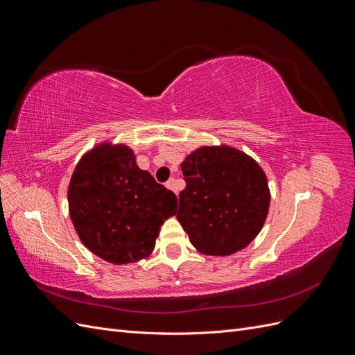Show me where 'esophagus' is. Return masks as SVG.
<instances>
[{
  "label": "esophagus",
  "mask_w": 355,
  "mask_h": 355,
  "mask_svg": "<svg viewBox=\"0 0 355 355\" xmlns=\"http://www.w3.org/2000/svg\"><path fill=\"white\" fill-rule=\"evenodd\" d=\"M166 187H167L168 189H171V191H175L176 194H178V191H176V185H175V179H170V180H167V182H166Z\"/></svg>",
  "instance_id": "esophagus-1"
}]
</instances>
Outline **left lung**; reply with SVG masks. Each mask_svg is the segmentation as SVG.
<instances>
[{
    "label": "left lung",
    "instance_id": "8db88e82",
    "mask_svg": "<svg viewBox=\"0 0 355 355\" xmlns=\"http://www.w3.org/2000/svg\"><path fill=\"white\" fill-rule=\"evenodd\" d=\"M187 187L176 218L204 254L244 249L263 227L270 189L261 166L230 146H202L180 164Z\"/></svg>",
    "mask_w": 355,
    "mask_h": 355
}]
</instances>
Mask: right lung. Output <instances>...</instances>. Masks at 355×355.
I'll list each match as a JSON object with an SVG mask.
<instances>
[{"label": "right lung", "mask_w": 355, "mask_h": 355, "mask_svg": "<svg viewBox=\"0 0 355 355\" xmlns=\"http://www.w3.org/2000/svg\"><path fill=\"white\" fill-rule=\"evenodd\" d=\"M68 202L84 245L115 265L151 254L161 225L178 210L175 192L139 168L132 149L110 144L81 158L69 182Z\"/></svg>", "instance_id": "obj_1"}]
</instances>
